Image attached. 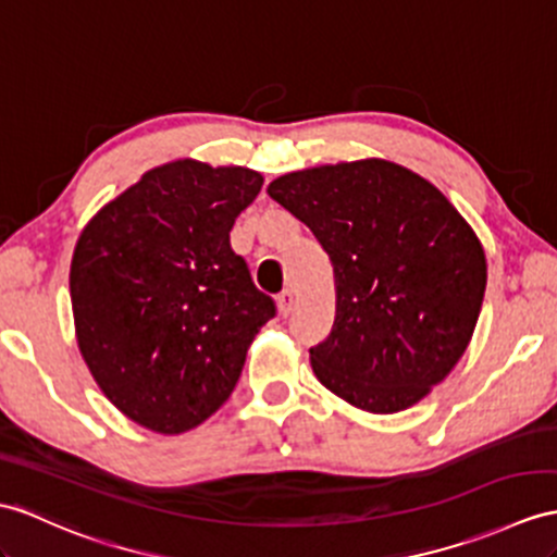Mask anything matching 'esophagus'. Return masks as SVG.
<instances>
[{"instance_id": "34e87169", "label": "esophagus", "mask_w": 557, "mask_h": 557, "mask_svg": "<svg viewBox=\"0 0 557 557\" xmlns=\"http://www.w3.org/2000/svg\"><path fill=\"white\" fill-rule=\"evenodd\" d=\"M276 305H278L281 317H288L290 311H293V307H295V297H293V293H290V290H281V293H278V297H276Z\"/></svg>"}]
</instances>
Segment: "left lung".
Masks as SVG:
<instances>
[{
	"instance_id": "left-lung-1",
	"label": "left lung",
	"mask_w": 557,
	"mask_h": 557,
	"mask_svg": "<svg viewBox=\"0 0 557 557\" xmlns=\"http://www.w3.org/2000/svg\"><path fill=\"white\" fill-rule=\"evenodd\" d=\"M267 194L335 271L333 331L309 349L319 381L371 413L423 399L480 317L486 260L468 222L423 176L375 158L283 174Z\"/></svg>"
}]
</instances>
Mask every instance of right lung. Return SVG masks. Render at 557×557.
Wrapping results in <instances>:
<instances>
[{
    "label": "right lung",
    "mask_w": 557,
    "mask_h": 557,
    "mask_svg": "<svg viewBox=\"0 0 557 557\" xmlns=\"http://www.w3.org/2000/svg\"><path fill=\"white\" fill-rule=\"evenodd\" d=\"M264 180L176 160L94 216L71 264L79 351L117 409L180 435L232 395L276 305L232 250L236 216Z\"/></svg>",
    "instance_id": "right-lung-1"
}]
</instances>
